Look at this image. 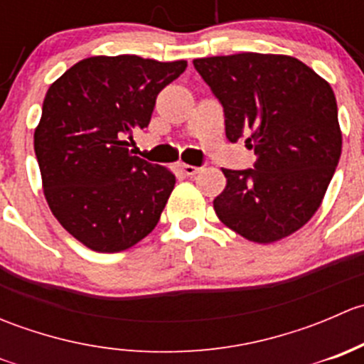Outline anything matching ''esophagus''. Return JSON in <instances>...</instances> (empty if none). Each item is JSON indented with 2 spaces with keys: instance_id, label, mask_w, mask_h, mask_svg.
I'll return each instance as SVG.
<instances>
[{
  "instance_id": "1",
  "label": "esophagus",
  "mask_w": 364,
  "mask_h": 364,
  "mask_svg": "<svg viewBox=\"0 0 364 364\" xmlns=\"http://www.w3.org/2000/svg\"><path fill=\"white\" fill-rule=\"evenodd\" d=\"M178 168H179V171H181L185 176H196L197 172L200 171V167H196V165H188V164H179Z\"/></svg>"
}]
</instances>
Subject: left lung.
<instances>
[{"instance_id":"left-lung-1","label":"left lung","mask_w":364,"mask_h":364,"mask_svg":"<svg viewBox=\"0 0 364 364\" xmlns=\"http://www.w3.org/2000/svg\"><path fill=\"white\" fill-rule=\"evenodd\" d=\"M193 67L223 105L227 139L247 135L257 155L255 168H222L216 216L253 243L291 236L321 208L341 155L331 86L285 54L199 58Z\"/></svg>"}]
</instances>
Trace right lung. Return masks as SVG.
<instances>
[{"instance_id": "1", "label": "right lung", "mask_w": 364, "mask_h": 364, "mask_svg": "<svg viewBox=\"0 0 364 364\" xmlns=\"http://www.w3.org/2000/svg\"><path fill=\"white\" fill-rule=\"evenodd\" d=\"M185 68L183 60L93 56L47 90L35 128L43 196L84 247L123 252L159 223L176 176L132 155L124 137L148 127L159 93Z\"/></svg>"}]
</instances>
